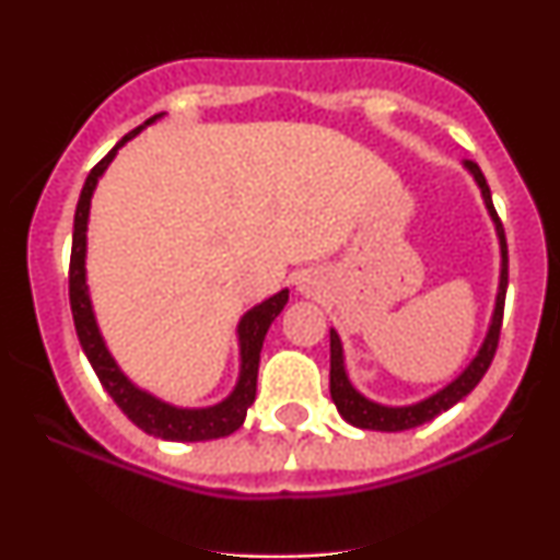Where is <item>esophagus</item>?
Wrapping results in <instances>:
<instances>
[{"label":"esophagus","mask_w":560,"mask_h":560,"mask_svg":"<svg viewBox=\"0 0 560 560\" xmlns=\"http://www.w3.org/2000/svg\"><path fill=\"white\" fill-rule=\"evenodd\" d=\"M300 292H305V294L311 292V279H302L300 281Z\"/></svg>","instance_id":"esophagus-1"}]
</instances>
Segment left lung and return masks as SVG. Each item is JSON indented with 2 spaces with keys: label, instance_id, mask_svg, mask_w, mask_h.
Listing matches in <instances>:
<instances>
[{
  "label": "left lung",
  "instance_id": "left-lung-1",
  "mask_svg": "<svg viewBox=\"0 0 560 560\" xmlns=\"http://www.w3.org/2000/svg\"><path fill=\"white\" fill-rule=\"evenodd\" d=\"M464 168L471 173L474 182L479 186L481 199H485V208L492 218L494 234H498V242H500L498 298H494V311H492V320H490V329H487L485 342H481L479 352L474 355V361L468 363L466 369L453 378V382L445 384L442 389H436L434 395L423 397V400L410 402V405H382V402L369 400V397L361 395V392L352 387V382L347 378V371H345L342 339H339V334L331 329V371H329L331 400L337 405L339 416H342L347 423H352V427L371 429V432H405V429L421 427V423L436 419V416L453 408L455 402L464 400L468 392L481 382V376L487 374V369H490L494 350H498L500 324H503V305H505V289H508V247H505L503 223H500L498 213H494L492 195H490V186L485 182V173H481L479 165L471 163V160H464Z\"/></svg>",
  "mask_w": 560,
  "mask_h": 560
}]
</instances>
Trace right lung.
<instances>
[{
    "label": "right lung",
    "instance_id": "right-lung-1",
    "mask_svg": "<svg viewBox=\"0 0 560 560\" xmlns=\"http://www.w3.org/2000/svg\"><path fill=\"white\" fill-rule=\"evenodd\" d=\"M158 118H163V113L152 115L150 120H144V126L133 128L131 133H126L118 144L107 152L100 163L94 165L92 173L86 176L83 184L79 205H75V218H73V249H70V311H73V324L75 334H79V342L86 352L89 363H92L94 374L100 376L102 387L107 389V395L113 397L115 405L131 419L141 432L160 436V440L171 442H205V440H218V436H229L231 432L244 423L247 408L255 402V392H258V365H260V350L262 339H266L268 326L273 324V318L284 311L289 300V289H281L273 298L262 300L260 305L249 307L247 313L240 318L236 326V337H240V378H236V387L231 389L226 400L208 405V408H178L160 397L150 395L147 389L137 387V384L128 378L120 365L115 363V358L107 350L105 339H102L100 326H96L92 298H89V284H86V229H89V208H92V195L100 184L102 173L107 171V165L113 163V158L118 155L120 147L128 139H133L141 128L152 126Z\"/></svg>",
    "mask_w": 560,
    "mask_h": 560
}]
</instances>
